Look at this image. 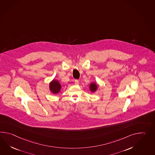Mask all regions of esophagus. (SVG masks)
Returning <instances> with one entry per match:
<instances>
[{"instance_id": "1", "label": "esophagus", "mask_w": 155, "mask_h": 155, "mask_svg": "<svg viewBox=\"0 0 155 155\" xmlns=\"http://www.w3.org/2000/svg\"><path fill=\"white\" fill-rule=\"evenodd\" d=\"M74 83H75V84H76V85L79 84V81H78V79H76V80L74 81Z\"/></svg>"}]
</instances>
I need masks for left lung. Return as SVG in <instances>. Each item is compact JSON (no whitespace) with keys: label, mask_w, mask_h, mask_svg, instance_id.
<instances>
[{"label":"left lung","mask_w":155,"mask_h":155,"mask_svg":"<svg viewBox=\"0 0 155 155\" xmlns=\"http://www.w3.org/2000/svg\"><path fill=\"white\" fill-rule=\"evenodd\" d=\"M97 88V85L96 84H95L94 83H92L91 84V85H90V90H91V91L94 92V91H96Z\"/></svg>","instance_id":"obj_1"}]
</instances>
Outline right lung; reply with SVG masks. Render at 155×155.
Listing matches in <instances>:
<instances>
[{
	"mask_svg": "<svg viewBox=\"0 0 155 155\" xmlns=\"http://www.w3.org/2000/svg\"><path fill=\"white\" fill-rule=\"evenodd\" d=\"M49 88L52 93H58L61 88V86L57 81L53 80L49 84Z\"/></svg>",
	"mask_w": 155,
	"mask_h": 155,
	"instance_id": "obj_1",
	"label": "right lung"
}]
</instances>
